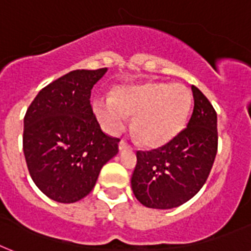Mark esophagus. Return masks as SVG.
I'll list each match as a JSON object with an SVG mask.
<instances>
[{
	"label": "esophagus",
	"instance_id": "34e87169",
	"mask_svg": "<svg viewBox=\"0 0 251 251\" xmlns=\"http://www.w3.org/2000/svg\"><path fill=\"white\" fill-rule=\"evenodd\" d=\"M130 148H131V147L126 143L125 140H121V142L119 143V150L120 151H126V150H130Z\"/></svg>",
	"mask_w": 251,
	"mask_h": 251
}]
</instances>
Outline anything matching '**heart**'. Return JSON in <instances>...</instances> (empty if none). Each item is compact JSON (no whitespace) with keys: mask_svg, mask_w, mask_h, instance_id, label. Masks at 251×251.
Segmentation results:
<instances>
[{"mask_svg":"<svg viewBox=\"0 0 251 251\" xmlns=\"http://www.w3.org/2000/svg\"><path fill=\"white\" fill-rule=\"evenodd\" d=\"M191 104L192 95L183 85L148 82L119 87L113 98H95L93 109L103 129L112 135L125 129L127 116H134L132 131L140 142L158 147L184 127Z\"/></svg>","mask_w":251,"mask_h":251,"instance_id":"1","label":"heart"}]
</instances>
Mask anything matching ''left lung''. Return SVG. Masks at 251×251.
<instances>
[{
    "instance_id": "left-lung-1",
    "label": "left lung",
    "mask_w": 251,
    "mask_h": 251,
    "mask_svg": "<svg viewBox=\"0 0 251 251\" xmlns=\"http://www.w3.org/2000/svg\"><path fill=\"white\" fill-rule=\"evenodd\" d=\"M193 112L187 127L169 143L136 152L131 188L136 200L151 209H174L192 199L206 182L218 150L217 112L192 86Z\"/></svg>"
}]
</instances>
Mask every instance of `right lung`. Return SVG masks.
I'll return each mask as SVG.
<instances>
[{"label":"right lung","instance_id":"1","mask_svg":"<svg viewBox=\"0 0 251 251\" xmlns=\"http://www.w3.org/2000/svg\"><path fill=\"white\" fill-rule=\"evenodd\" d=\"M107 68L76 69L44 87L24 117L23 151L30 178L56 202L87 196L101 168L119 153L117 138L101 131L91 89Z\"/></svg>","mask_w":251,"mask_h":251}]
</instances>
